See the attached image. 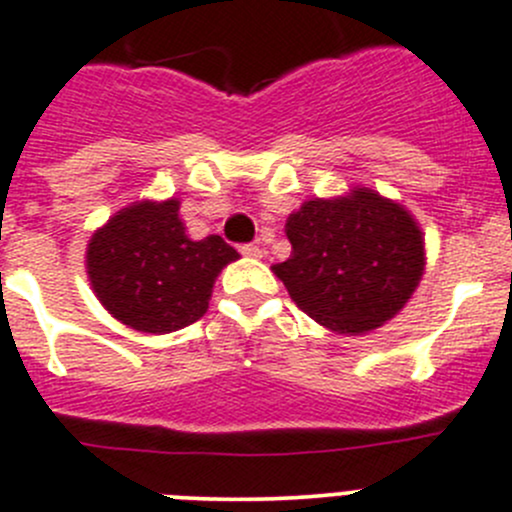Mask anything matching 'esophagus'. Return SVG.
<instances>
[{
  "mask_svg": "<svg viewBox=\"0 0 512 512\" xmlns=\"http://www.w3.org/2000/svg\"><path fill=\"white\" fill-rule=\"evenodd\" d=\"M240 252L245 257H262L260 242H247V245H240Z\"/></svg>",
  "mask_w": 512,
  "mask_h": 512,
  "instance_id": "34e87169",
  "label": "esophagus"
}]
</instances>
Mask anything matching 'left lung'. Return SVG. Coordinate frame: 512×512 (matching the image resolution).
<instances>
[{
	"mask_svg": "<svg viewBox=\"0 0 512 512\" xmlns=\"http://www.w3.org/2000/svg\"><path fill=\"white\" fill-rule=\"evenodd\" d=\"M285 232L292 255L272 270L305 315L340 335L398 315L423 277V232L372 190L305 202Z\"/></svg>",
	"mask_w": 512,
	"mask_h": 512,
	"instance_id": "obj_1",
	"label": "left lung"
}]
</instances>
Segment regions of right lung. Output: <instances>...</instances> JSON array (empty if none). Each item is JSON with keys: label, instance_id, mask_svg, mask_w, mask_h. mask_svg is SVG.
I'll return each instance as SVG.
<instances>
[{"label": "right lung", "instance_id": "obj_1", "mask_svg": "<svg viewBox=\"0 0 512 512\" xmlns=\"http://www.w3.org/2000/svg\"><path fill=\"white\" fill-rule=\"evenodd\" d=\"M237 257L220 235L190 240L177 200L137 202L94 232L87 272L109 315L162 335L205 315L217 272Z\"/></svg>", "mask_w": 512, "mask_h": 512}]
</instances>
